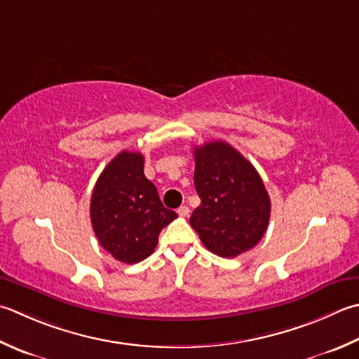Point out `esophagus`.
I'll return each mask as SVG.
<instances>
[{
  "label": "esophagus",
  "mask_w": 359,
  "mask_h": 359,
  "mask_svg": "<svg viewBox=\"0 0 359 359\" xmlns=\"http://www.w3.org/2000/svg\"><path fill=\"white\" fill-rule=\"evenodd\" d=\"M177 213H179V216H180V217H187V216L189 215V208H188L187 205L180 207V208L177 210Z\"/></svg>",
  "instance_id": "obj_1"
}]
</instances>
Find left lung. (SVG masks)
I'll list each match as a JSON object with an SVG mask.
<instances>
[{
	"instance_id": "left-lung-1",
	"label": "left lung",
	"mask_w": 359,
	"mask_h": 359,
	"mask_svg": "<svg viewBox=\"0 0 359 359\" xmlns=\"http://www.w3.org/2000/svg\"><path fill=\"white\" fill-rule=\"evenodd\" d=\"M194 161L201 205L189 224L203 245L222 258L255 248L268 229L271 199L254 165L221 140L196 146Z\"/></svg>"
}]
</instances>
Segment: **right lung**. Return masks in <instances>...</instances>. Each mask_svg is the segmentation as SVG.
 I'll return each instance as SVG.
<instances>
[{"label": "right lung", "instance_id": "1", "mask_svg": "<svg viewBox=\"0 0 359 359\" xmlns=\"http://www.w3.org/2000/svg\"><path fill=\"white\" fill-rule=\"evenodd\" d=\"M143 168L144 157L140 152H119L96 180L90 202L97 241L126 264L149 257L157 248L161 229L177 217L163 207Z\"/></svg>", "mask_w": 359, "mask_h": 359}]
</instances>
